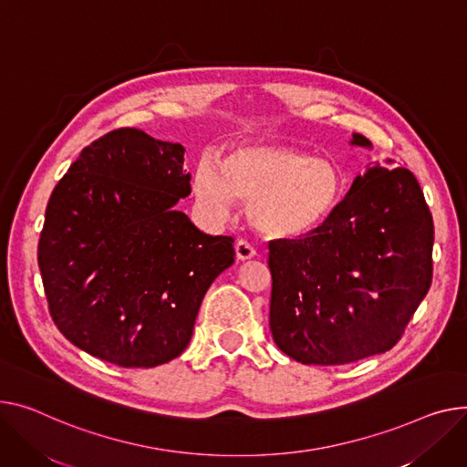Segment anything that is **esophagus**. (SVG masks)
<instances>
[{"instance_id": "34e87169", "label": "esophagus", "mask_w": 467, "mask_h": 467, "mask_svg": "<svg viewBox=\"0 0 467 467\" xmlns=\"http://www.w3.org/2000/svg\"><path fill=\"white\" fill-rule=\"evenodd\" d=\"M234 250H236V259L238 261H247V259L255 257V247L245 240H238L236 245H234Z\"/></svg>"}]
</instances>
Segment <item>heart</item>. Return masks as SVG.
Wrapping results in <instances>:
<instances>
[{
  "instance_id": "b5f03b06",
  "label": "heart",
  "mask_w": 467,
  "mask_h": 467,
  "mask_svg": "<svg viewBox=\"0 0 467 467\" xmlns=\"http://www.w3.org/2000/svg\"><path fill=\"white\" fill-rule=\"evenodd\" d=\"M193 192L215 220H227L240 201L250 206L259 233L291 240L330 220L344 201L346 178L330 158L284 144H242L225 153L222 165L202 160Z\"/></svg>"
}]
</instances>
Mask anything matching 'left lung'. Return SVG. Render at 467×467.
<instances>
[{
    "label": "left lung",
    "mask_w": 467,
    "mask_h": 467,
    "mask_svg": "<svg viewBox=\"0 0 467 467\" xmlns=\"http://www.w3.org/2000/svg\"><path fill=\"white\" fill-rule=\"evenodd\" d=\"M351 144L371 148L358 133ZM389 165L358 174L306 238L268 244L272 337L302 364H349L392 349L430 289L431 213L413 172Z\"/></svg>",
    "instance_id": "obj_1"
}]
</instances>
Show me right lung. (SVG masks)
Returning <instances> with one entry per match:
<instances>
[{"instance_id":"1","label":"right lung","mask_w":467,"mask_h":467,"mask_svg":"<svg viewBox=\"0 0 467 467\" xmlns=\"http://www.w3.org/2000/svg\"><path fill=\"white\" fill-rule=\"evenodd\" d=\"M183 146L121 128L86 146L47 204L37 261L52 321L73 346L121 368L188 348L201 302L234 263L231 236L199 231Z\"/></svg>"}]
</instances>
